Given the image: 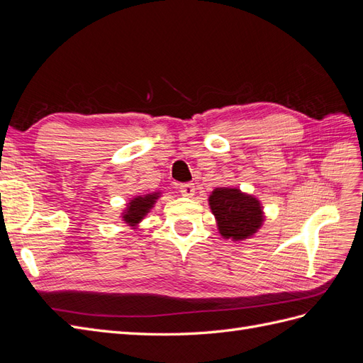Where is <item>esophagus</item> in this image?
Instances as JSON below:
<instances>
[{
    "mask_svg": "<svg viewBox=\"0 0 363 363\" xmlns=\"http://www.w3.org/2000/svg\"><path fill=\"white\" fill-rule=\"evenodd\" d=\"M180 192L184 196H194L195 186L192 183H183V184H180Z\"/></svg>",
    "mask_w": 363,
    "mask_h": 363,
    "instance_id": "34e87169",
    "label": "esophagus"
}]
</instances>
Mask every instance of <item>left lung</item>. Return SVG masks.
<instances>
[{"instance_id":"left-lung-1","label":"left lung","mask_w":363,"mask_h":363,"mask_svg":"<svg viewBox=\"0 0 363 363\" xmlns=\"http://www.w3.org/2000/svg\"><path fill=\"white\" fill-rule=\"evenodd\" d=\"M208 206L216 218L219 233L225 239L244 240L262 227L260 201L238 188H216L208 196Z\"/></svg>"}]
</instances>
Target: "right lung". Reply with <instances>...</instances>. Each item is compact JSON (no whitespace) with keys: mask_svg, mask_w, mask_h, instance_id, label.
<instances>
[{"mask_svg":"<svg viewBox=\"0 0 363 363\" xmlns=\"http://www.w3.org/2000/svg\"><path fill=\"white\" fill-rule=\"evenodd\" d=\"M160 192H152L147 195H138L133 200H130L127 204V208L123 213V221L130 225V227H136L144 216L151 211L152 206L156 204V200L159 199Z\"/></svg>","mask_w":363,"mask_h":363,"instance_id":"1","label":"right lung"}]
</instances>
